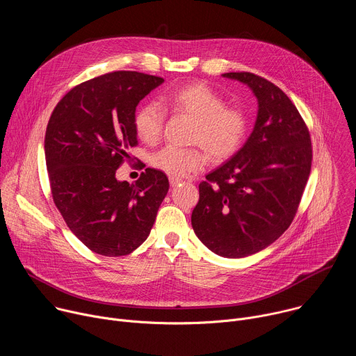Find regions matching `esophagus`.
Here are the masks:
<instances>
[{
	"instance_id": "obj_1",
	"label": "esophagus",
	"mask_w": 356,
	"mask_h": 356,
	"mask_svg": "<svg viewBox=\"0 0 356 356\" xmlns=\"http://www.w3.org/2000/svg\"><path fill=\"white\" fill-rule=\"evenodd\" d=\"M169 181H170V186H172V187H176V186L180 184L183 180H181L180 177H173V176H170V177H169Z\"/></svg>"
}]
</instances>
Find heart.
I'll return each instance as SVG.
<instances>
[{
  "instance_id": "b5f03b06",
  "label": "heart",
  "mask_w": 356,
  "mask_h": 356,
  "mask_svg": "<svg viewBox=\"0 0 356 356\" xmlns=\"http://www.w3.org/2000/svg\"><path fill=\"white\" fill-rule=\"evenodd\" d=\"M161 103L175 114H184L195 120L191 140L207 149L216 161L232 156L245 140L248 120L239 108L224 107L220 94L209 86L190 83L173 88L162 95ZM165 113L155 104H143L135 114V132L145 143L159 140L163 129ZM209 156L200 147H177L168 145L152 155V165L173 177H183L198 172L207 165Z\"/></svg>"
}]
</instances>
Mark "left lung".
Here are the masks:
<instances>
[{
  "label": "left lung",
  "instance_id": "1",
  "mask_svg": "<svg viewBox=\"0 0 356 356\" xmlns=\"http://www.w3.org/2000/svg\"><path fill=\"white\" fill-rule=\"evenodd\" d=\"M258 99L243 146L198 186L191 214L197 238L222 258H245L273 243L291 224L312 170L309 129L290 98L252 73H225Z\"/></svg>",
  "mask_w": 356,
  "mask_h": 356
}]
</instances>
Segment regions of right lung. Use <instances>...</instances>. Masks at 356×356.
Segmentation results:
<instances>
[{"label":"right lung","mask_w":356,"mask_h":356,"mask_svg":"<svg viewBox=\"0 0 356 356\" xmlns=\"http://www.w3.org/2000/svg\"><path fill=\"white\" fill-rule=\"evenodd\" d=\"M163 81L108 73L72 88L50 115L44 158L54 201L70 231L98 255L124 257L142 245L169 191L156 169H145L132 184L117 179L138 143L139 101Z\"/></svg>","instance_id":"add662e5"}]
</instances>
